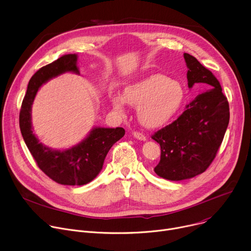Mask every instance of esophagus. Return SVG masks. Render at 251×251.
Masks as SVG:
<instances>
[{"label":"esophagus","instance_id":"esophagus-1","mask_svg":"<svg viewBox=\"0 0 251 251\" xmlns=\"http://www.w3.org/2000/svg\"><path fill=\"white\" fill-rule=\"evenodd\" d=\"M133 136H134L136 139L140 140V141H146V140H147L146 136L143 135V134L140 133V132H133Z\"/></svg>","mask_w":251,"mask_h":251}]
</instances>
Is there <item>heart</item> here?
Returning a JSON list of instances; mask_svg holds the SVG:
<instances>
[{
    "label": "heart",
    "mask_w": 251,
    "mask_h": 251,
    "mask_svg": "<svg viewBox=\"0 0 251 251\" xmlns=\"http://www.w3.org/2000/svg\"><path fill=\"white\" fill-rule=\"evenodd\" d=\"M113 109L122 114L126 105L138 107L140 123L149 129H157L168 124L180 111L185 100V90L177 81L161 75H153L127 86L124 94L109 91Z\"/></svg>",
    "instance_id": "heart-1"
}]
</instances>
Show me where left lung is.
Masks as SVG:
<instances>
[{
  "instance_id": "1",
  "label": "left lung",
  "mask_w": 251,
  "mask_h": 251,
  "mask_svg": "<svg viewBox=\"0 0 251 251\" xmlns=\"http://www.w3.org/2000/svg\"><path fill=\"white\" fill-rule=\"evenodd\" d=\"M188 86L203 87L186 110L152 139L161 146V160L155 173L170 181H183L203 173L213 161L229 122V106L222 86L208 69L189 53Z\"/></svg>"
}]
</instances>
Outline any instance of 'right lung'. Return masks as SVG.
Returning a JSON list of instances; mask_svg holds the SVG:
<instances>
[{"label": "right lung", "mask_w": 251, "mask_h": 251, "mask_svg": "<svg viewBox=\"0 0 251 251\" xmlns=\"http://www.w3.org/2000/svg\"><path fill=\"white\" fill-rule=\"evenodd\" d=\"M77 55L66 54L42 67L30 78L20 112V128L30 154L39 168L54 182L64 186H82L100 173L107 153L124 135L121 127H94L78 144L65 150L51 149L32 132L31 106L40 88L65 73L79 75Z\"/></svg>", "instance_id": "right-lung-1"}]
</instances>
